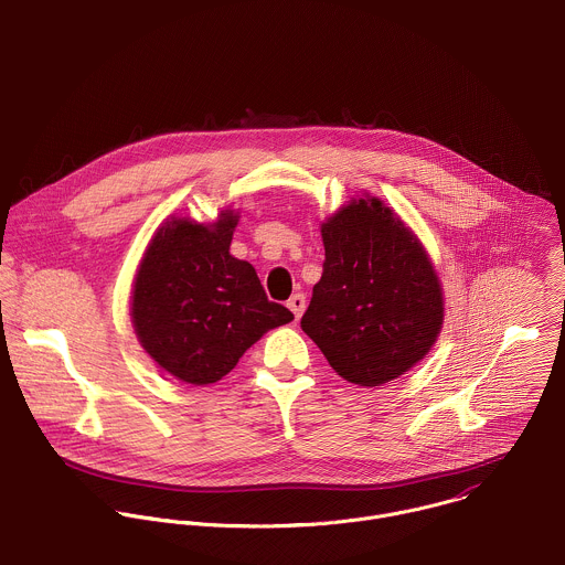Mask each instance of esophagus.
Listing matches in <instances>:
<instances>
[{
	"mask_svg": "<svg viewBox=\"0 0 565 565\" xmlns=\"http://www.w3.org/2000/svg\"><path fill=\"white\" fill-rule=\"evenodd\" d=\"M288 308L292 310V315H295V319H299L301 315H303V310H306V297L301 295V292H297V295H292L290 299H288Z\"/></svg>",
	"mask_w": 565,
	"mask_h": 565,
	"instance_id": "obj_1",
	"label": "esophagus"
}]
</instances>
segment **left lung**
Instances as JSON below:
<instances>
[{
  "label": "left lung",
  "mask_w": 565,
  "mask_h": 565,
  "mask_svg": "<svg viewBox=\"0 0 565 565\" xmlns=\"http://www.w3.org/2000/svg\"><path fill=\"white\" fill-rule=\"evenodd\" d=\"M323 275L301 317L332 370L379 387L412 370L436 343L445 301L412 231L379 198L354 200L321 226Z\"/></svg>",
  "instance_id": "obj_1"
}]
</instances>
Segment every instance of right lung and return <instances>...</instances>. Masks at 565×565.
Returning <instances> with one entry per match:
<instances>
[{
  "label": "right lung",
  "instance_id": "add662e5",
  "mask_svg": "<svg viewBox=\"0 0 565 565\" xmlns=\"http://www.w3.org/2000/svg\"><path fill=\"white\" fill-rule=\"evenodd\" d=\"M235 226L233 211L211 226L173 217L140 262L131 295L136 337L182 383H217L264 332L295 319L268 301L255 268L228 253Z\"/></svg>",
  "mask_w": 565,
  "mask_h": 565
}]
</instances>
